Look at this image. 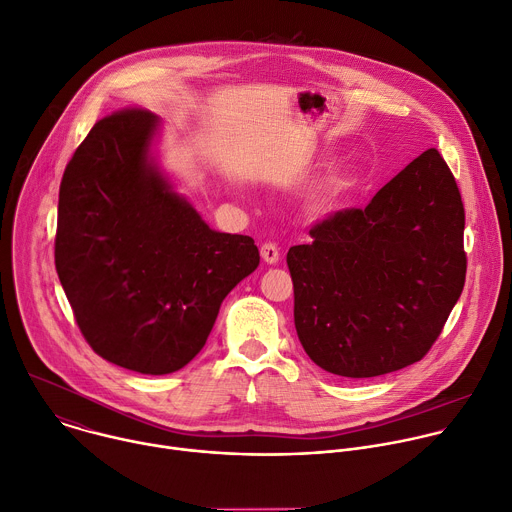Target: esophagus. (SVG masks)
I'll return each instance as SVG.
<instances>
[{"label":"esophagus","instance_id":"34e87169","mask_svg":"<svg viewBox=\"0 0 512 512\" xmlns=\"http://www.w3.org/2000/svg\"><path fill=\"white\" fill-rule=\"evenodd\" d=\"M260 256H262V260H264L266 264H276V262L280 260V250H278L276 244L266 242V244H262V248H260Z\"/></svg>","mask_w":512,"mask_h":512}]
</instances>
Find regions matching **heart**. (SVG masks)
<instances>
[{
	"label": "heart",
	"instance_id": "heart-1",
	"mask_svg": "<svg viewBox=\"0 0 512 512\" xmlns=\"http://www.w3.org/2000/svg\"><path fill=\"white\" fill-rule=\"evenodd\" d=\"M359 187V175L357 173H339L327 181V185L321 189L319 201L327 210H335L345 206V203L353 197V193Z\"/></svg>",
	"mask_w": 512,
	"mask_h": 512
}]
</instances>
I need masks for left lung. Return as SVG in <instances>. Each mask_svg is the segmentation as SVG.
Masks as SVG:
<instances>
[{"instance_id":"left-lung-1","label":"left lung","mask_w":512,"mask_h":512,"mask_svg":"<svg viewBox=\"0 0 512 512\" xmlns=\"http://www.w3.org/2000/svg\"><path fill=\"white\" fill-rule=\"evenodd\" d=\"M292 246L294 327L321 369L377 377L420 361L440 337L466 280L464 206L456 179L428 149L365 210H343Z\"/></svg>"}]
</instances>
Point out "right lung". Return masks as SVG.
<instances>
[{
    "label": "right lung",
    "mask_w": 512,
    "mask_h": 512,
    "mask_svg": "<svg viewBox=\"0 0 512 512\" xmlns=\"http://www.w3.org/2000/svg\"><path fill=\"white\" fill-rule=\"evenodd\" d=\"M159 119H100L64 169L56 272L96 355L165 375L206 345L228 292L260 264L250 236L201 220L151 157Z\"/></svg>",
    "instance_id": "right-lung-1"
}]
</instances>
